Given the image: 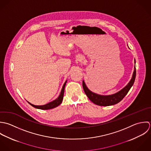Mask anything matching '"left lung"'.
<instances>
[{
    "label": "left lung",
    "instance_id": "8db88e82",
    "mask_svg": "<svg viewBox=\"0 0 151 151\" xmlns=\"http://www.w3.org/2000/svg\"><path fill=\"white\" fill-rule=\"evenodd\" d=\"M136 76V69H135V66L134 70L132 73V78L129 82V83L121 91L111 94V95H101L95 93L90 91L87 86L86 85L85 81H83L82 85L83 88L86 93V96L88 97L89 100L95 104L101 106H109L116 104L121 101L123 98L127 95L128 92L130 90L132 86Z\"/></svg>",
    "mask_w": 151,
    "mask_h": 151
}]
</instances>
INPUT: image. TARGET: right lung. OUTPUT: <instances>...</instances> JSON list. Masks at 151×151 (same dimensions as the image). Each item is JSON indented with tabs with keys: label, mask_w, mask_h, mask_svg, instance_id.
I'll use <instances>...</instances> for the list:
<instances>
[{
	"label": "right lung",
	"mask_w": 151,
	"mask_h": 151,
	"mask_svg": "<svg viewBox=\"0 0 151 151\" xmlns=\"http://www.w3.org/2000/svg\"><path fill=\"white\" fill-rule=\"evenodd\" d=\"M66 82H67V80L65 81V82L64 83V84L62 86V90L60 91V96L55 100H53V101H51V102H50V103H47L45 105H42V106H36V105H34V104H31L29 101H27V102L32 107H34L36 109H41V110H49V109H54L55 107H57V106L60 105V103L62 101V100H63V94H64L65 87Z\"/></svg>",
	"instance_id": "right-lung-1"
}]
</instances>
